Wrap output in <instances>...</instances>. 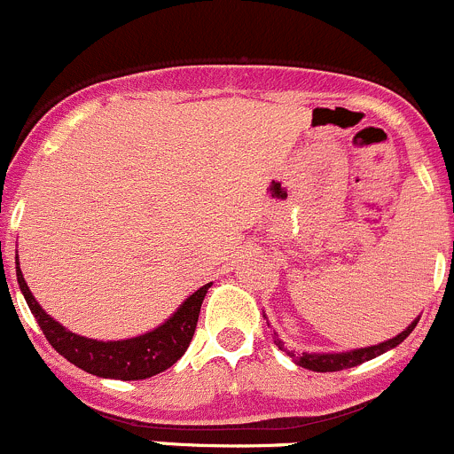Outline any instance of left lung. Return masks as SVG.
<instances>
[{"mask_svg": "<svg viewBox=\"0 0 454 454\" xmlns=\"http://www.w3.org/2000/svg\"><path fill=\"white\" fill-rule=\"evenodd\" d=\"M417 322H419V317H417L415 322H411V325H408L406 329L402 331V333L395 335L393 340H386V342L375 344V347L356 348V351H344V353H302V356H295L294 351H286L285 342H282V340L278 338L276 333H273V344H276V347L280 348V351H285L286 356H289L291 360L295 362V364L302 366V369L316 371V373H333V371L353 369V366L362 364V362L373 360V357L381 356V353H386V351H390V348H395V347H397V344H402L403 340H406L408 335H411V331L415 329Z\"/></svg>", "mask_w": 454, "mask_h": 454, "instance_id": "obj_1", "label": "left lung"}]
</instances>
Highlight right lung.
I'll return each mask as SVG.
<instances>
[{
  "label": "right lung",
  "mask_w": 454,
  "mask_h": 454,
  "mask_svg": "<svg viewBox=\"0 0 454 454\" xmlns=\"http://www.w3.org/2000/svg\"><path fill=\"white\" fill-rule=\"evenodd\" d=\"M17 282L24 294L28 309L33 311L39 329L43 331L48 342L52 344L59 356L73 362L74 366L83 369L85 373H92L97 378L110 380H147L152 375L163 373L172 364H176L183 353L190 347L194 338L196 322H199L200 304H203L205 294L212 286V282L200 286L199 291L190 295L181 307L174 311L169 320L156 326L150 333H143L138 338L116 340V342H98V340L83 338L61 326L59 322L52 320L35 295L30 294V286L26 285L24 273H21L20 262H17Z\"/></svg>",
  "instance_id": "right-lung-1"
}]
</instances>
